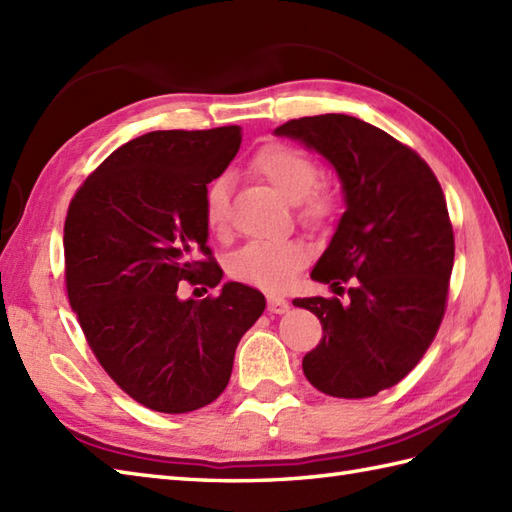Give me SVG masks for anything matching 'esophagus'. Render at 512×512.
I'll return each mask as SVG.
<instances>
[{"instance_id":"esophagus-1","label":"esophagus","mask_w":512,"mask_h":512,"mask_svg":"<svg viewBox=\"0 0 512 512\" xmlns=\"http://www.w3.org/2000/svg\"><path fill=\"white\" fill-rule=\"evenodd\" d=\"M288 308H290L288 299L279 297V295H270V297H268V312H273V314H284V312H288Z\"/></svg>"}]
</instances>
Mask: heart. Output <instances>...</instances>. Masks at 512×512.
<instances>
[{"instance_id": "obj_1", "label": "heart", "mask_w": 512, "mask_h": 512, "mask_svg": "<svg viewBox=\"0 0 512 512\" xmlns=\"http://www.w3.org/2000/svg\"><path fill=\"white\" fill-rule=\"evenodd\" d=\"M259 178H264L286 202L299 204L301 220L319 224L334 213V198L319 187V167L306 151L292 145L273 143L262 147L250 162ZM231 184L226 176L215 178L204 191L202 213L213 233L222 235L228 228L231 211ZM310 248L301 239H257L248 242L228 257V275L239 284L262 290H286L299 270L308 264Z\"/></svg>"}]
</instances>
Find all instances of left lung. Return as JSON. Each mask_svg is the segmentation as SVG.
Returning a JSON list of instances; mask_svg holds the SVG:
<instances>
[{
    "label": "left lung",
    "instance_id": "8db88e82",
    "mask_svg": "<svg viewBox=\"0 0 512 512\" xmlns=\"http://www.w3.org/2000/svg\"><path fill=\"white\" fill-rule=\"evenodd\" d=\"M275 134L328 160L345 200L310 277L332 286L350 281V299L292 301L323 325V339L303 356V374L328 396H376L418 365L447 308L455 244L442 187L416 151L361 118H295Z\"/></svg>",
    "mask_w": 512,
    "mask_h": 512
}]
</instances>
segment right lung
Masks as SVG:
<instances>
[{
    "instance_id": "1",
    "label": "right lung",
    "mask_w": 512,
    "mask_h": 512,
    "mask_svg": "<svg viewBox=\"0 0 512 512\" xmlns=\"http://www.w3.org/2000/svg\"><path fill=\"white\" fill-rule=\"evenodd\" d=\"M239 143L237 125L149 132L107 156L70 202V306L105 372L147 409L187 413L213 402L239 339L266 308L262 292L237 281L217 297H178L182 281H222L202 202Z\"/></svg>"
}]
</instances>
